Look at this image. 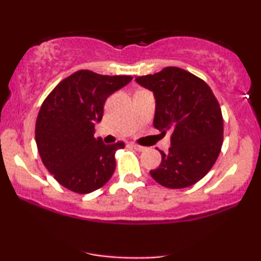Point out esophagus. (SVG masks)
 Segmentation results:
<instances>
[{
    "instance_id": "1",
    "label": "esophagus",
    "mask_w": 261,
    "mask_h": 261,
    "mask_svg": "<svg viewBox=\"0 0 261 261\" xmlns=\"http://www.w3.org/2000/svg\"><path fill=\"white\" fill-rule=\"evenodd\" d=\"M131 146H133V147L139 152H142V151H145V149H146V147H143V146H140V145H137V143H134V142L131 143Z\"/></svg>"
}]
</instances>
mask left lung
<instances>
[{"label":"left lung","mask_w":261,"mask_h":261,"mask_svg":"<svg viewBox=\"0 0 261 261\" xmlns=\"http://www.w3.org/2000/svg\"><path fill=\"white\" fill-rule=\"evenodd\" d=\"M136 82L153 92V125L170 133L167 153L149 172L158 184L169 189L194 185L212 168L223 142V119L220 104L207 83L179 67L136 77Z\"/></svg>","instance_id":"left-lung-1"}]
</instances>
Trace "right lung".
Returning a JSON list of instances; mask_svg holds the SVG:
<instances>
[{
    "label": "right lung",
    "mask_w": 261,
    "mask_h": 261,
    "mask_svg": "<svg viewBox=\"0 0 261 261\" xmlns=\"http://www.w3.org/2000/svg\"><path fill=\"white\" fill-rule=\"evenodd\" d=\"M133 80L88 70L62 80L46 97L35 124V141L44 166L62 187L88 194L103 187L115 170L119 141L104 145L94 137L107 98Z\"/></svg>",
    "instance_id": "1"
}]
</instances>
